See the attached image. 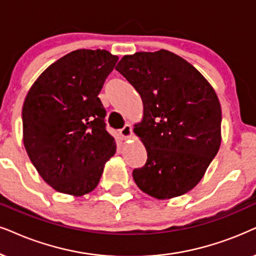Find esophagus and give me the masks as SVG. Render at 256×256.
<instances>
[{"mask_svg": "<svg viewBox=\"0 0 256 256\" xmlns=\"http://www.w3.org/2000/svg\"><path fill=\"white\" fill-rule=\"evenodd\" d=\"M120 134H121L122 138H124V140H127V138H130L132 134L130 124H126L124 128L120 129Z\"/></svg>", "mask_w": 256, "mask_h": 256, "instance_id": "1", "label": "esophagus"}]
</instances>
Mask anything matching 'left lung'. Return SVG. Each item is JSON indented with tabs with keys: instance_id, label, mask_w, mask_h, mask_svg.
Returning a JSON list of instances; mask_svg holds the SVG:
<instances>
[{
	"instance_id": "8db88e82",
	"label": "left lung",
	"mask_w": 256,
	"mask_h": 256,
	"mask_svg": "<svg viewBox=\"0 0 256 256\" xmlns=\"http://www.w3.org/2000/svg\"><path fill=\"white\" fill-rule=\"evenodd\" d=\"M115 69L144 104L134 132L148 158L132 172L135 184L158 200L192 190L221 144V106L214 88L190 63L164 49L124 55Z\"/></svg>"
}]
</instances>
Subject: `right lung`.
<instances>
[{"instance_id": "obj_1", "label": "right lung", "mask_w": 256, "mask_h": 256, "mask_svg": "<svg viewBox=\"0 0 256 256\" xmlns=\"http://www.w3.org/2000/svg\"><path fill=\"white\" fill-rule=\"evenodd\" d=\"M118 60L104 49H78L49 66L26 96L23 144L41 178L60 193H90L115 154L98 95Z\"/></svg>"}]
</instances>
